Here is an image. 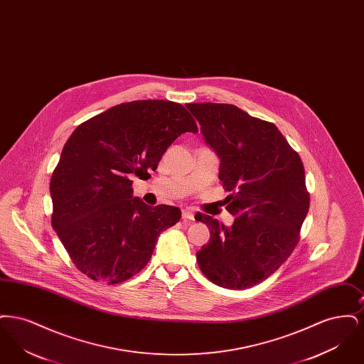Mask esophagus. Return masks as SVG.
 Returning <instances> with one entry per match:
<instances>
[{
	"instance_id": "34e87169",
	"label": "esophagus",
	"mask_w": 364,
	"mask_h": 364,
	"mask_svg": "<svg viewBox=\"0 0 364 364\" xmlns=\"http://www.w3.org/2000/svg\"><path fill=\"white\" fill-rule=\"evenodd\" d=\"M181 217H183V220H186V221H193V220H195V215H193V213L191 211L190 208L183 210Z\"/></svg>"
}]
</instances>
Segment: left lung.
Returning <instances> with one entry per match:
<instances>
[{"label":"left lung","mask_w":364,"mask_h":364,"mask_svg":"<svg viewBox=\"0 0 364 364\" xmlns=\"http://www.w3.org/2000/svg\"><path fill=\"white\" fill-rule=\"evenodd\" d=\"M203 138L218 154L220 180L230 195V228L202 214L210 242L196 252L199 269L218 287L251 288L294 252L309 213L310 193L299 154L273 122L235 105L187 104Z\"/></svg>","instance_id":"8db88e82"}]
</instances>
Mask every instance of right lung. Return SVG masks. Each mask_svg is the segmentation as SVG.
<instances>
[{
    "label": "right lung",
    "instance_id": "add662e5",
    "mask_svg": "<svg viewBox=\"0 0 364 364\" xmlns=\"http://www.w3.org/2000/svg\"><path fill=\"white\" fill-rule=\"evenodd\" d=\"M184 132H198L188 110L162 100L116 105L72 132L50 180L52 226L87 277H134L159 233L178 223V208L134 198L132 177H149Z\"/></svg>",
    "mask_w": 364,
    "mask_h": 364
}]
</instances>
